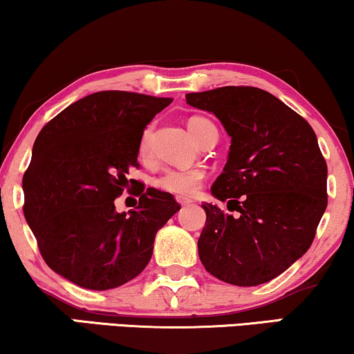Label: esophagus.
<instances>
[{
    "label": "esophagus",
    "mask_w": 354,
    "mask_h": 354,
    "mask_svg": "<svg viewBox=\"0 0 354 354\" xmlns=\"http://www.w3.org/2000/svg\"><path fill=\"white\" fill-rule=\"evenodd\" d=\"M178 203H180L181 205H187V204H191L192 201H191V199H183V198H178Z\"/></svg>",
    "instance_id": "esophagus-1"
}]
</instances>
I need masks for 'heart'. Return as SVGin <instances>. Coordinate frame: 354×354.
<instances>
[{
  "label": "heart",
  "instance_id": "1",
  "mask_svg": "<svg viewBox=\"0 0 354 354\" xmlns=\"http://www.w3.org/2000/svg\"><path fill=\"white\" fill-rule=\"evenodd\" d=\"M187 127L196 140H199L209 129H216V125L210 122L209 119L201 118V115H194L187 120ZM151 131L153 125H147L142 132L140 144H138V153L145 156L149 153V142L151 137ZM205 181V169L194 167V168H168L160 174L153 181L155 186L160 191L168 192V194H174L178 198H191L196 192L201 189V186Z\"/></svg>",
  "mask_w": 354,
  "mask_h": 354
}]
</instances>
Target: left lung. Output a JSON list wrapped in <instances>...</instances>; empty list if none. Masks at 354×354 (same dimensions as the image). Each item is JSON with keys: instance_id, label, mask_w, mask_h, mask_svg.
<instances>
[{"instance_id": "obj_1", "label": "left lung", "mask_w": 354, "mask_h": 354, "mask_svg": "<svg viewBox=\"0 0 354 354\" xmlns=\"http://www.w3.org/2000/svg\"><path fill=\"white\" fill-rule=\"evenodd\" d=\"M186 102L216 114L232 137L229 160L210 189L230 212L203 204L201 261L229 284L268 283L310 248L328 203L314 129L253 86L187 93Z\"/></svg>"}]
</instances>
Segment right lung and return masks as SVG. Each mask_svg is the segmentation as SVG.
Segmentation results:
<instances>
[{"instance_id":"add662e5","label":"right lung","mask_w":354,"mask_h":354,"mask_svg":"<svg viewBox=\"0 0 354 354\" xmlns=\"http://www.w3.org/2000/svg\"><path fill=\"white\" fill-rule=\"evenodd\" d=\"M171 97L97 91L44 125L22 178L24 217L48 268L77 286L118 288L140 274L155 235L181 205L168 192L138 186V205L119 214L114 201L138 168L142 132Z\"/></svg>"}]
</instances>
